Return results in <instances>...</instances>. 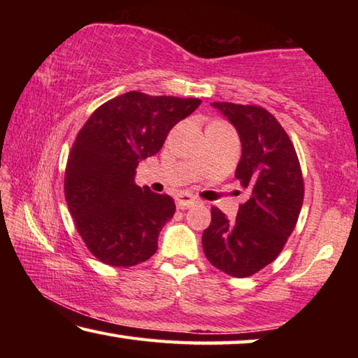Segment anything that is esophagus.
I'll use <instances>...</instances> for the list:
<instances>
[{
	"label": "esophagus",
	"mask_w": 358,
	"mask_h": 358,
	"mask_svg": "<svg viewBox=\"0 0 358 358\" xmlns=\"http://www.w3.org/2000/svg\"><path fill=\"white\" fill-rule=\"evenodd\" d=\"M175 201H177V207H178L180 210L191 208V207H194V205H196V203H199V199H197V197H194V196H191V194H186V192L178 194Z\"/></svg>",
	"instance_id": "obj_1"
}]
</instances>
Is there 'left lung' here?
Masks as SVG:
<instances>
[{
	"label": "left lung",
	"instance_id": "8db88e82",
	"mask_svg": "<svg viewBox=\"0 0 358 358\" xmlns=\"http://www.w3.org/2000/svg\"><path fill=\"white\" fill-rule=\"evenodd\" d=\"M238 132L241 157L235 177L248 199L234 220L211 208L202 246L211 265L234 278L273 262L292 234L303 205L299 157L278 120L257 106L213 102Z\"/></svg>",
	"mask_w": 358,
	"mask_h": 358
}]
</instances>
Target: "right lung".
Here are the masks:
<instances>
[{
  "instance_id": "obj_1",
  "label": "right lung",
  "mask_w": 358,
  "mask_h": 358,
  "mask_svg": "<svg viewBox=\"0 0 358 358\" xmlns=\"http://www.w3.org/2000/svg\"><path fill=\"white\" fill-rule=\"evenodd\" d=\"M201 102L129 92L96 108L77 134L66 166V202L77 232L101 262L126 268L156 252L175 202L137 186L136 169Z\"/></svg>"
}]
</instances>
